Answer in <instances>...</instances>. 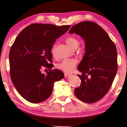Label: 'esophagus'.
<instances>
[{"label": "esophagus", "instance_id": "1", "mask_svg": "<svg viewBox=\"0 0 127 127\" xmlns=\"http://www.w3.org/2000/svg\"><path fill=\"white\" fill-rule=\"evenodd\" d=\"M70 74L68 73H64V76H65V77H68L69 76Z\"/></svg>", "mask_w": 127, "mask_h": 127}]
</instances>
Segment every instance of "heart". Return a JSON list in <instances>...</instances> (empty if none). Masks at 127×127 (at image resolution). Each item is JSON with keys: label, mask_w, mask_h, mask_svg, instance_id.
Segmentation results:
<instances>
[{"label": "heart", "mask_w": 127, "mask_h": 127, "mask_svg": "<svg viewBox=\"0 0 127 127\" xmlns=\"http://www.w3.org/2000/svg\"><path fill=\"white\" fill-rule=\"evenodd\" d=\"M65 41L66 44L71 48L75 49L78 46L79 44V41L76 37L73 36H70L67 37L65 39ZM57 45L55 44L53 46L51 49V53L54 56L55 55V51L56 49ZM77 51L79 53H82L83 51V46H78ZM78 63V60L75 58L64 59L60 63H58L56 65V68L61 70L66 71V72H70L73 70L75 66H76Z\"/></svg>", "instance_id": "obj_1"}]
</instances>
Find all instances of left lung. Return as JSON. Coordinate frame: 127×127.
Returning <instances> with one entry per match:
<instances>
[{
    "label": "left lung",
    "instance_id": "left-lung-1",
    "mask_svg": "<svg viewBox=\"0 0 127 127\" xmlns=\"http://www.w3.org/2000/svg\"><path fill=\"white\" fill-rule=\"evenodd\" d=\"M69 33L85 40L86 53L77 68L82 73L77 75L81 84L75 88V95L86 103H94L108 92L116 75V47L106 32L91 21L76 24Z\"/></svg>",
    "mask_w": 127,
    "mask_h": 127
}]
</instances>
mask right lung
<instances>
[{
    "label": "right lung",
    "instance_id": "add662e5",
    "mask_svg": "<svg viewBox=\"0 0 127 127\" xmlns=\"http://www.w3.org/2000/svg\"><path fill=\"white\" fill-rule=\"evenodd\" d=\"M70 27L51 24L33 23L21 31L9 53L10 74L18 93L29 102L38 103L52 92L54 83L64 77L58 69L52 70L51 49L56 39ZM43 67L49 71L42 74Z\"/></svg>",
    "mask_w": 127,
    "mask_h": 127
}]
</instances>
